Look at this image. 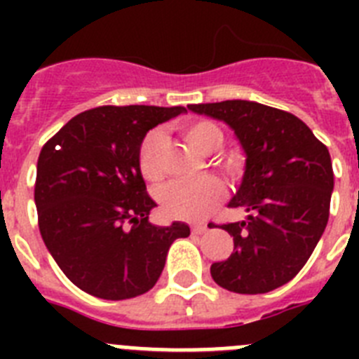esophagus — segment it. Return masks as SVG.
<instances>
[{
	"label": "esophagus",
	"mask_w": 359,
	"mask_h": 359,
	"mask_svg": "<svg viewBox=\"0 0 359 359\" xmlns=\"http://www.w3.org/2000/svg\"><path fill=\"white\" fill-rule=\"evenodd\" d=\"M207 230V224H192V233H196V236H201V233H205Z\"/></svg>",
	"instance_id": "1"
}]
</instances>
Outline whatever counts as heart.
I'll return each instance as SVG.
<instances>
[{
    "label": "heart",
    "instance_id": "heart-1",
    "mask_svg": "<svg viewBox=\"0 0 359 359\" xmlns=\"http://www.w3.org/2000/svg\"><path fill=\"white\" fill-rule=\"evenodd\" d=\"M183 136L201 154L217 152L224 142L223 131L208 120H196V122L183 126ZM160 142L161 133L154 129L145 135L140 151H138V167L147 182H158L161 177V167L158 161ZM215 163L221 172L228 177H237L243 170V165L237 158H221ZM223 198L224 185L215 176H203L198 180H177V182L163 187L160 192V203L165 214L176 219H187V221L205 219Z\"/></svg>",
    "mask_w": 359,
    "mask_h": 359
}]
</instances>
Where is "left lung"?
<instances>
[{
    "label": "left lung",
    "instance_id": "left-lung-1",
    "mask_svg": "<svg viewBox=\"0 0 359 359\" xmlns=\"http://www.w3.org/2000/svg\"><path fill=\"white\" fill-rule=\"evenodd\" d=\"M228 123L246 154L243 183L228 207L248 214L223 224L233 237L226 261L210 266L215 284L259 294L304 268L327 226L334 187L331 154L298 116L250 100L190 104Z\"/></svg>",
    "mask_w": 359,
    "mask_h": 359
}]
</instances>
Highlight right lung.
<instances>
[{
  "instance_id": "add662e5",
  "label": "right lung",
  "mask_w": 359,
  "mask_h": 359,
  "mask_svg": "<svg viewBox=\"0 0 359 359\" xmlns=\"http://www.w3.org/2000/svg\"><path fill=\"white\" fill-rule=\"evenodd\" d=\"M185 107L100 106L73 116L41 149L36 199L39 231L77 287L104 300L151 290L170 244L189 224L154 226L138 151L149 129Z\"/></svg>"
}]
</instances>
